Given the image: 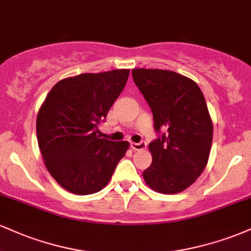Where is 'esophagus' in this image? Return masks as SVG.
I'll return each instance as SVG.
<instances>
[{
	"label": "esophagus",
	"mask_w": 251,
	"mask_h": 251,
	"mask_svg": "<svg viewBox=\"0 0 251 251\" xmlns=\"http://www.w3.org/2000/svg\"><path fill=\"white\" fill-rule=\"evenodd\" d=\"M131 148L134 151H142L146 148V143L145 142H139V143H131Z\"/></svg>",
	"instance_id": "34e87169"
}]
</instances>
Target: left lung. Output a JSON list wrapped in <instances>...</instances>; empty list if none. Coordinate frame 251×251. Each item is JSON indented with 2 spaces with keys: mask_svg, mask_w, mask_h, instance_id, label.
<instances>
[{
  "mask_svg": "<svg viewBox=\"0 0 251 251\" xmlns=\"http://www.w3.org/2000/svg\"><path fill=\"white\" fill-rule=\"evenodd\" d=\"M134 83L153 114L154 129H168L150 143L152 164L143 172L146 184L174 195L194 184L205 169L212 144L208 106L194 80L172 71L132 70Z\"/></svg>",
  "mask_w": 251,
  "mask_h": 251,
  "instance_id": "obj_1",
  "label": "left lung"
}]
</instances>
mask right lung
I'll return each mask as SVG.
<instances>
[{
  "label": "right lung",
  "instance_id": "1",
  "mask_svg": "<svg viewBox=\"0 0 251 251\" xmlns=\"http://www.w3.org/2000/svg\"><path fill=\"white\" fill-rule=\"evenodd\" d=\"M129 70L60 80L36 118L37 143L51 177L75 195L96 194L111 179L128 142L99 138L98 125L122 93Z\"/></svg>",
  "mask_w": 251,
  "mask_h": 251
}]
</instances>
